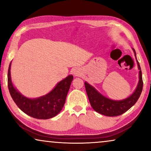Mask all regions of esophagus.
Wrapping results in <instances>:
<instances>
[{
    "label": "esophagus",
    "instance_id": "1",
    "mask_svg": "<svg viewBox=\"0 0 151 151\" xmlns=\"http://www.w3.org/2000/svg\"><path fill=\"white\" fill-rule=\"evenodd\" d=\"M82 74V71L81 70L79 69H76L73 71V75L75 76H80Z\"/></svg>",
    "mask_w": 151,
    "mask_h": 151
}]
</instances>
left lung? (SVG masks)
<instances>
[{"instance_id":"obj_1","label":"left lung","mask_w":151,"mask_h":151,"mask_svg":"<svg viewBox=\"0 0 151 151\" xmlns=\"http://www.w3.org/2000/svg\"><path fill=\"white\" fill-rule=\"evenodd\" d=\"M135 54L136 61L139 69V81L137 87L131 96L127 98L121 100H114L108 98L101 94L96 88L88 84L87 82H84V85L86 94H87L90 104L92 108L96 112L100 114L109 117H113L120 115L131 109L139 99L143 88V81H142V74L139 64L138 63L135 49L132 48Z\"/></svg>"}]
</instances>
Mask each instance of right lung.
Segmentation results:
<instances>
[{
  "label": "right lung",
  "instance_id": "add662e5",
  "mask_svg": "<svg viewBox=\"0 0 151 151\" xmlns=\"http://www.w3.org/2000/svg\"><path fill=\"white\" fill-rule=\"evenodd\" d=\"M11 65L12 62L8 69V88L18 108L27 115L36 119H50L58 114L65 103L73 76H68L45 96L36 98H29L20 93L14 86L11 78Z\"/></svg>",
  "mask_w": 151,
  "mask_h": 151
}]
</instances>
